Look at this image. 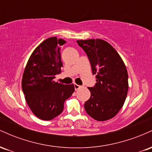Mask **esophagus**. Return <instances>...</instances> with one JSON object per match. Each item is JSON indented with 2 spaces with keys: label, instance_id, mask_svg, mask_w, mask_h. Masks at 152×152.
Masks as SVG:
<instances>
[{
  "label": "esophagus",
  "instance_id": "1",
  "mask_svg": "<svg viewBox=\"0 0 152 152\" xmlns=\"http://www.w3.org/2000/svg\"><path fill=\"white\" fill-rule=\"evenodd\" d=\"M81 86H79V85L76 84V83H75V84H74V88H75V90H78V89H79V88H81Z\"/></svg>",
  "mask_w": 152,
  "mask_h": 152
}]
</instances>
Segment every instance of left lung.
<instances>
[{"label":"left lung","mask_w":152,"mask_h":152,"mask_svg":"<svg viewBox=\"0 0 152 152\" xmlns=\"http://www.w3.org/2000/svg\"><path fill=\"white\" fill-rule=\"evenodd\" d=\"M86 52L96 74V83L88 87L91 97L84 104L86 113L96 121L109 120L117 114L128 92V73L119 54L109 43L102 39L77 41Z\"/></svg>","instance_id":"8db88e82"}]
</instances>
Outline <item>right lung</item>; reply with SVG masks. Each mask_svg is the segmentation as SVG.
Instances as JSON below:
<instances>
[{
  "mask_svg": "<svg viewBox=\"0 0 152 152\" xmlns=\"http://www.w3.org/2000/svg\"><path fill=\"white\" fill-rule=\"evenodd\" d=\"M66 41L50 37L34 50L28 61L22 79V89L32 112L42 120H51L61 114L64 102L74 92V84L55 82L61 72V46Z\"/></svg>",
  "mask_w": 152,
  "mask_h": 152,
  "instance_id": "right-lung-1",
  "label": "right lung"
}]
</instances>
